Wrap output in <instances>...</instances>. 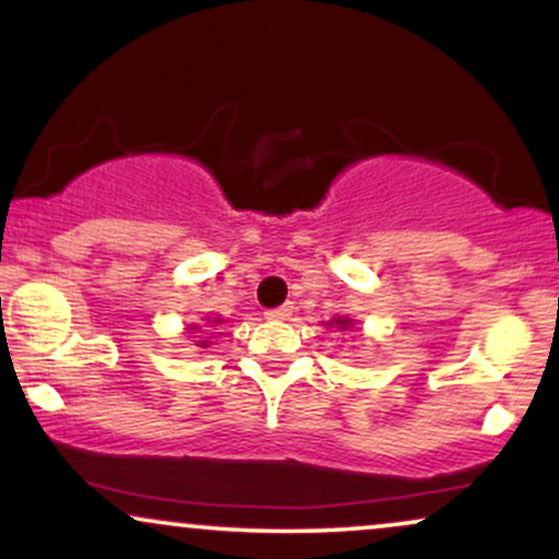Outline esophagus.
Returning <instances> with one entry per match:
<instances>
[{
  "label": "esophagus",
  "instance_id": "34e87169",
  "mask_svg": "<svg viewBox=\"0 0 559 559\" xmlns=\"http://www.w3.org/2000/svg\"><path fill=\"white\" fill-rule=\"evenodd\" d=\"M292 312H294V307H292V301H288V305H281V307H273V310H267L265 316L271 320H288L292 318Z\"/></svg>",
  "mask_w": 559,
  "mask_h": 559
}]
</instances>
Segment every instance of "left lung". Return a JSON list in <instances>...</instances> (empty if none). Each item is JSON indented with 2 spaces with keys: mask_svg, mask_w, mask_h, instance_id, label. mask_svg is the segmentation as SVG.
I'll return each instance as SVG.
<instances>
[{
  "mask_svg": "<svg viewBox=\"0 0 559 559\" xmlns=\"http://www.w3.org/2000/svg\"><path fill=\"white\" fill-rule=\"evenodd\" d=\"M325 325H329V329H336V331H342V333H349V331H355L357 329V323L352 318H346V316H336V318H331V320H325Z\"/></svg>",
  "mask_w": 559,
  "mask_h": 559,
  "instance_id": "8db88e82",
  "label": "left lung"
}]
</instances>
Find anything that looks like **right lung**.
Instances as JSON below:
<instances>
[{
  "label": "right lung",
  "mask_w": 559,
  "mask_h": 559,
  "mask_svg": "<svg viewBox=\"0 0 559 559\" xmlns=\"http://www.w3.org/2000/svg\"><path fill=\"white\" fill-rule=\"evenodd\" d=\"M223 323V318L217 316V318H204V325H199V323H194V325H189V329H186V333H204V331H210V329H217V325ZM197 338V336H194ZM213 338L215 336H199V342H197V346L199 349H207L210 344H213Z\"/></svg>",
  "instance_id": "1"
}]
</instances>
